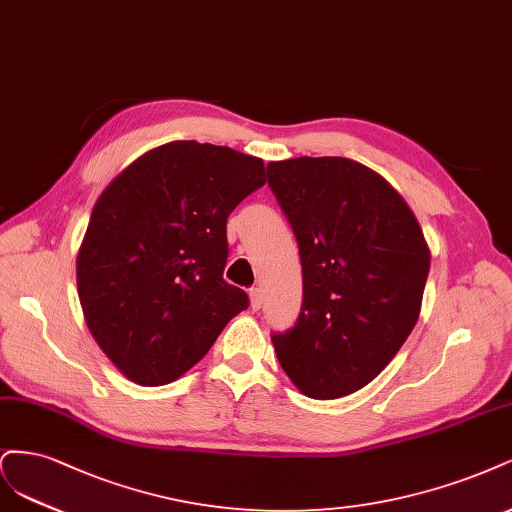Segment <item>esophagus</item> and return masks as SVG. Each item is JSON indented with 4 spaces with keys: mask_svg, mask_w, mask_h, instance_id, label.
<instances>
[{
    "mask_svg": "<svg viewBox=\"0 0 512 512\" xmlns=\"http://www.w3.org/2000/svg\"><path fill=\"white\" fill-rule=\"evenodd\" d=\"M249 295H251V308H253V310H259L261 304H263L261 289H259V287H253V289L249 291Z\"/></svg>",
    "mask_w": 512,
    "mask_h": 512,
    "instance_id": "esophagus-1",
    "label": "esophagus"
}]
</instances>
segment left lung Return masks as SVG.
Wrapping results in <instances>:
<instances>
[{"instance_id":"1","label":"left lung","mask_w":512,"mask_h":512,"mask_svg":"<svg viewBox=\"0 0 512 512\" xmlns=\"http://www.w3.org/2000/svg\"><path fill=\"white\" fill-rule=\"evenodd\" d=\"M268 183L304 280L298 325L272 336L276 357L308 398H344L374 381L417 325L430 246L404 197L359 161H270Z\"/></svg>"}]
</instances>
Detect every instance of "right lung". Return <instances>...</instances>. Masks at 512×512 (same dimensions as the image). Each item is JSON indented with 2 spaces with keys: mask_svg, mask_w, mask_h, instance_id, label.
Instances as JSON below:
<instances>
[{
  "mask_svg": "<svg viewBox=\"0 0 512 512\" xmlns=\"http://www.w3.org/2000/svg\"><path fill=\"white\" fill-rule=\"evenodd\" d=\"M266 183L263 159L176 140L151 148L97 197L76 257L87 327L142 387L191 370L249 306L223 280L227 217Z\"/></svg>",
  "mask_w": 512,
  "mask_h": 512,
  "instance_id": "1",
  "label": "right lung"
}]
</instances>
